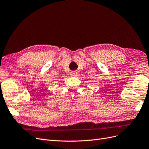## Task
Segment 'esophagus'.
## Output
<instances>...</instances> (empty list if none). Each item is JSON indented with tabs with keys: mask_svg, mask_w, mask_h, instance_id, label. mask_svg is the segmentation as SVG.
<instances>
[{
	"mask_svg": "<svg viewBox=\"0 0 149 149\" xmlns=\"http://www.w3.org/2000/svg\"><path fill=\"white\" fill-rule=\"evenodd\" d=\"M72 74H73V76L76 75V72H74V73H72Z\"/></svg>",
	"mask_w": 149,
	"mask_h": 149,
	"instance_id": "esophagus-1",
	"label": "esophagus"
}]
</instances>
